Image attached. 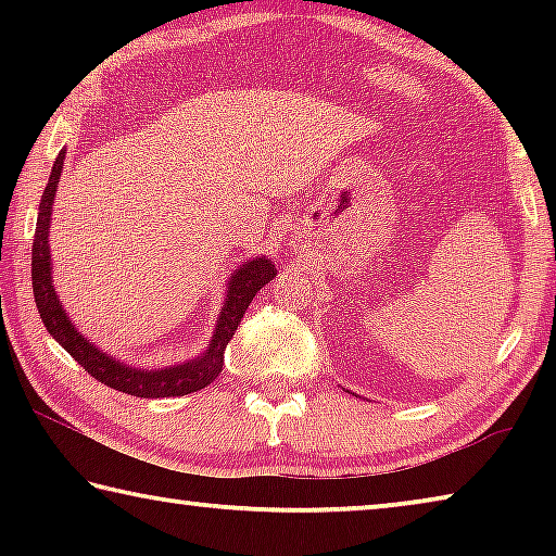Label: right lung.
I'll return each instance as SVG.
<instances>
[{
    "label": "right lung",
    "mask_w": 556,
    "mask_h": 556,
    "mask_svg": "<svg viewBox=\"0 0 556 556\" xmlns=\"http://www.w3.org/2000/svg\"><path fill=\"white\" fill-rule=\"evenodd\" d=\"M63 156L59 154L55 164L51 168L49 184L43 188L41 205H39V220H36V235H34V248H31V285H34V299L36 308H39L41 321L55 341H59L65 351H68L83 370L92 375L98 382L108 384L112 390H119L125 394H135V397H181V394L199 392L218 378L223 370V353L225 345L230 343V338L238 331L244 312H248L250 301L255 299L257 291L269 285L275 279V265L269 260L260 257L252 260L248 265H242L235 277L230 279L228 301H225L218 328L211 341L208 353L195 357L193 363L174 365L166 370H135L129 365H122L112 361L105 353H100L98 348H92L86 338H83L65 318L63 308L59 304V296L51 287V255H49V225H51V205L55 195V186L63 172Z\"/></svg>",
    "instance_id": "add662e5"
}]
</instances>
